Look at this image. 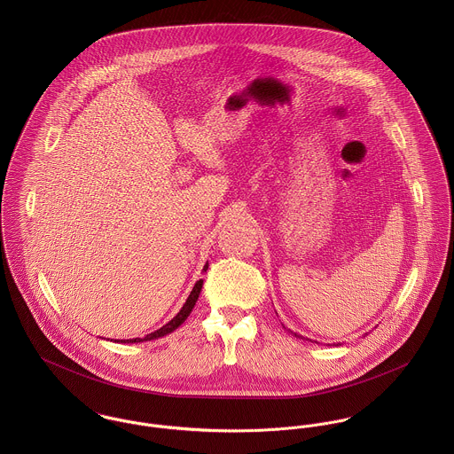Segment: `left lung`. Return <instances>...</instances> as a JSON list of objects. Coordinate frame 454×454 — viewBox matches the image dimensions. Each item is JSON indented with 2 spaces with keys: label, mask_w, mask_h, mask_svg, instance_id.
I'll return each mask as SVG.
<instances>
[{
  "label": "left lung",
  "mask_w": 454,
  "mask_h": 454,
  "mask_svg": "<svg viewBox=\"0 0 454 454\" xmlns=\"http://www.w3.org/2000/svg\"><path fill=\"white\" fill-rule=\"evenodd\" d=\"M292 333H294V332H292ZM295 335H297V333H295ZM299 337H301V335H299Z\"/></svg>",
  "instance_id": "obj_1"
}]
</instances>
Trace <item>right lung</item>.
<instances>
[{
    "instance_id": "right-lung-1",
    "label": "right lung",
    "mask_w": 454,
    "mask_h": 454,
    "mask_svg": "<svg viewBox=\"0 0 454 454\" xmlns=\"http://www.w3.org/2000/svg\"><path fill=\"white\" fill-rule=\"evenodd\" d=\"M204 270H206V267H204ZM200 288H202V279H199V281L195 283L194 288H192V292H191V295H189V299H187V302H185V304H184V308H182V311H180V313H178V315H176L169 324L160 326L159 330H155V332L148 333V335H146V337H143V339L136 337V339H128V340H121V342H141V340H150V339H157V337H162V335H166V333H169V332L176 330L180 325L184 324V322L187 320V317L191 315V311H192V308H194L195 302H197V299H199ZM117 342H119V340H117Z\"/></svg>"
}]
</instances>
